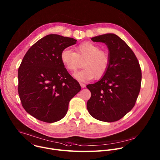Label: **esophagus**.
I'll return each mask as SVG.
<instances>
[{"label": "esophagus", "mask_w": 160, "mask_h": 160, "mask_svg": "<svg viewBox=\"0 0 160 160\" xmlns=\"http://www.w3.org/2000/svg\"><path fill=\"white\" fill-rule=\"evenodd\" d=\"M80 86H81V87L82 88H85V84H84V83H80Z\"/></svg>", "instance_id": "obj_1"}]
</instances>
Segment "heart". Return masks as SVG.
Segmentation results:
<instances>
[{
	"label": "heart",
	"mask_w": 160,
	"mask_h": 160,
	"mask_svg": "<svg viewBox=\"0 0 160 160\" xmlns=\"http://www.w3.org/2000/svg\"><path fill=\"white\" fill-rule=\"evenodd\" d=\"M60 60L65 68L75 72L84 62L85 68L75 75V77L82 82L88 81L94 77L102 78L107 72L110 64V56L105 50H101L97 44L84 42L75 48V52L69 48L62 50Z\"/></svg>",
	"instance_id": "1"
}]
</instances>
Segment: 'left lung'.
<instances>
[{"label": "left lung", "mask_w": 160, "mask_h": 160, "mask_svg": "<svg viewBox=\"0 0 160 160\" xmlns=\"http://www.w3.org/2000/svg\"><path fill=\"white\" fill-rule=\"evenodd\" d=\"M104 42L110 56L106 73L97 82L87 85L91 92L87 108L95 119L108 122L119 121L134 106L141 83V70L129 46L118 36L105 34L91 38Z\"/></svg>", "instance_id": "left-lung-1"}]
</instances>
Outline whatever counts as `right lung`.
<instances>
[{
  "label": "right lung",
  "mask_w": 160,
  "mask_h": 160,
  "mask_svg": "<svg viewBox=\"0 0 160 160\" xmlns=\"http://www.w3.org/2000/svg\"><path fill=\"white\" fill-rule=\"evenodd\" d=\"M76 43L72 38L48 34L24 55L18 70V93L23 108L36 119L48 123L61 120L80 91L60 60L62 50Z\"/></svg>",
  "instance_id": "obj_1"
}]
</instances>
